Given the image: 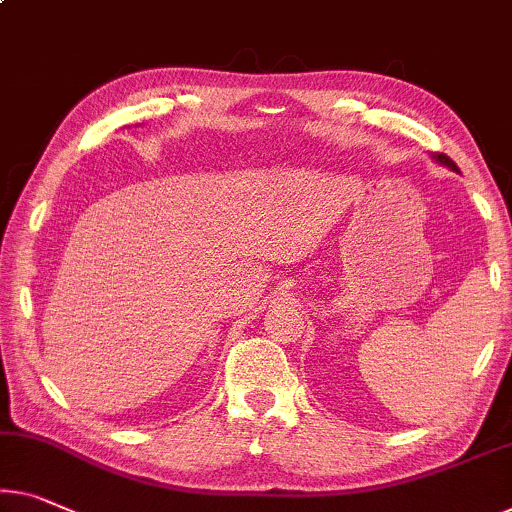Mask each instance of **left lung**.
Wrapping results in <instances>:
<instances>
[{"label":"left lung","instance_id":"obj_1","mask_svg":"<svg viewBox=\"0 0 512 512\" xmlns=\"http://www.w3.org/2000/svg\"><path fill=\"white\" fill-rule=\"evenodd\" d=\"M432 158H434V160H437V163H439V165H446V167H451V170H455V172H457V165H455V163H453V160H451V158H448L446 154H434Z\"/></svg>","mask_w":512,"mask_h":512}]
</instances>
